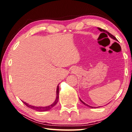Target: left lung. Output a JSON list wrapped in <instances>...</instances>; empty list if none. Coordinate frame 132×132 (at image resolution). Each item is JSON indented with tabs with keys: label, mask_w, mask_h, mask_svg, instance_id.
<instances>
[{
	"label": "left lung",
	"mask_w": 132,
	"mask_h": 132,
	"mask_svg": "<svg viewBox=\"0 0 132 132\" xmlns=\"http://www.w3.org/2000/svg\"><path fill=\"white\" fill-rule=\"evenodd\" d=\"M98 29H99V30L100 31H103V32H106V33H107V34L108 35H109V36H110L111 37V38H112V39H114V40H118L117 39V38H116V37H115L114 36H113V35H112V34H111V33H109L108 32V31H107L106 30H104V29H101V28H99V27H98ZM80 101L81 102H82L83 104H84V105H85V106H88V107H89V108H93L94 107H93V106H89V105H87V104H86V103H85L84 102H83V101H81V100L80 99ZM94 108H96V107H94Z\"/></svg>",
	"instance_id": "8db88e82"
}]
</instances>
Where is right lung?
<instances>
[{
    "instance_id": "1",
    "label": "right lung",
    "mask_w": 132,
    "mask_h": 132,
    "mask_svg": "<svg viewBox=\"0 0 132 132\" xmlns=\"http://www.w3.org/2000/svg\"><path fill=\"white\" fill-rule=\"evenodd\" d=\"M57 96H56V99H55V101L53 103H52L51 105L50 106H45V107H40V106H32V105H29L28 103L24 102H23L27 106V107L30 108L32 109H34V110L36 111H39V112H43V111H47L50 110V109H51L54 106L56 105L57 102H58V100H59V85L57 86Z\"/></svg>"
}]
</instances>
